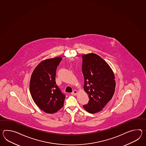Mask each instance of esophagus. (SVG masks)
<instances>
[{
  "mask_svg": "<svg viewBox=\"0 0 146 146\" xmlns=\"http://www.w3.org/2000/svg\"><path fill=\"white\" fill-rule=\"evenodd\" d=\"M78 91L74 90V91H73V92L72 93V94L73 95H76L78 94Z\"/></svg>",
  "mask_w": 146,
  "mask_h": 146,
  "instance_id": "1",
  "label": "esophagus"
}]
</instances>
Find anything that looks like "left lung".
<instances>
[{"label":"left lung","instance_id":"obj_1","mask_svg":"<svg viewBox=\"0 0 146 146\" xmlns=\"http://www.w3.org/2000/svg\"><path fill=\"white\" fill-rule=\"evenodd\" d=\"M84 90L88 95L89 102L83 107L94 113L103 109L113 96L116 83L112 69L99 55L89 53L82 55Z\"/></svg>","mask_w":146,"mask_h":146}]
</instances>
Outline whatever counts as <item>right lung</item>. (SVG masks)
<instances>
[{
  "instance_id": "obj_1",
  "label": "right lung",
  "mask_w": 146,
  "mask_h": 146,
  "mask_svg": "<svg viewBox=\"0 0 146 146\" xmlns=\"http://www.w3.org/2000/svg\"><path fill=\"white\" fill-rule=\"evenodd\" d=\"M62 58L56 57L41 62L33 70L30 82L33 100L46 113L57 112L63 106L65 96L56 85V70Z\"/></svg>"
}]
</instances>
